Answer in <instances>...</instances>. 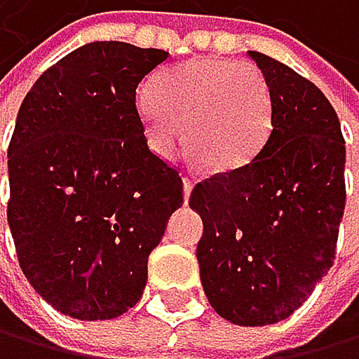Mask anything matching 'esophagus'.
<instances>
[{
  "label": "esophagus",
  "mask_w": 359,
  "mask_h": 359,
  "mask_svg": "<svg viewBox=\"0 0 359 359\" xmlns=\"http://www.w3.org/2000/svg\"><path fill=\"white\" fill-rule=\"evenodd\" d=\"M191 187H194V181H191V178H183V198H185V203H187V198L191 194Z\"/></svg>",
  "instance_id": "obj_1"
}]
</instances>
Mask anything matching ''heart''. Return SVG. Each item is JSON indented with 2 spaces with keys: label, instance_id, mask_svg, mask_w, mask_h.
Returning <instances> with one entry per match:
<instances>
[{
  "label": "heart",
  "instance_id": "b5f03b06",
  "mask_svg": "<svg viewBox=\"0 0 359 359\" xmlns=\"http://www.w3.org/2000/svg\"><path fill=\"white\" fill-rule=\"evenodd\" d=\"M141 116L161 156L176 152L185 126L189 154L212 172H231L267 143L271 92L252 63L198 57L165 70L143 92Z\"/></svg>",
  "mask_w": 359,
  "mask_h": 359
}]
</instances>
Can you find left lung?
<instances>
[{
  "mask_svg": "<svg viewBox=\"0 0 359 359\" xmlns=\"http://www.w3.org/2000/svg\"><path fill=\"white\" fill-rule=\"evenodd\" d=\"M271 92V132L247 165L205 178L189 207L203 218L201 283L214 311L264 327L311 296L335 258L346 149L322 92L285 63L249 50Z\"/></svg>",
  "mask_w": 359,
  "mask_h": 359,
  "instance_id": "left-lung-1",
  "label": "left lung"
}]
</instances>
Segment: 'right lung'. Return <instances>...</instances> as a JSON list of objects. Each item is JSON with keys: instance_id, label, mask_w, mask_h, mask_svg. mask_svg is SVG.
Masks as SVG:
<instances>
[{"instance_id": "right-lung-1", "label": "right lung", "mask_w": 359, "mask_h": 359, "mask_svg": "<svg viewBox=\"0 0 359 359\" xmlns=\"http://www.w3.org/2000/svg\"><path fill=\"white\" fill-rule=\"evenodd\" d=\"M170 53L92 41L48 68L8 145V227L19 267L63 316L112 320L141 300L147 258L183 205L149 152L136 88Z\"/></svg>"}]
</instances>
